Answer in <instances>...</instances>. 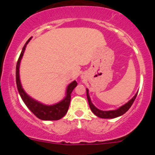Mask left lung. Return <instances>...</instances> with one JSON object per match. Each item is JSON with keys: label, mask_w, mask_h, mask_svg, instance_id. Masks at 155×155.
Wrapping results in <instances>:
<instances>
[{"label": "left lung", "mask_w": 155, "mask_h": 155, "mask_svg": "<svg viewBox=\"0 0 155 155\" xmlns=\"http://www.w3.org/2000/svg\"><path fill=\"white\" fill-rule=\"evenodd\" d=\"M87 91V102H88V104H89L90 109L92 111V113H94L95 116H97L98 117H100V118L102 119H113L116 118L118 116H122L124 115V113H127V111L129 110V109L131 107V105L134 103V100L136 98L137 95V93L132 98H131L130 101H129L127 103H126L125 105H122L121 107H120L119 109H116V110H109V111H102L100 110V109H97L95 106L92 104L91 101V98H90L89 94H88V89H86Z\"/></svg>", "instance_id": "1"}]
</instances>
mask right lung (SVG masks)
Listing matches in <instances>:
<instances>
[{
    "label": "right lung",
    "mask_w": 155,
    "mask_h": 155,
    "mask_svg": "<svg viewBox=\"0 0 155 155\" xmlns=\"http://www.w3.org/2000/svg\"><path fill=\"white\" fill-rule=\"evenodd\" d=\"M31 37L28 39V40L25 42V46H23L21 54H20L18 60L17 65H16V84H17L18 91L20 94L21 99L23 100V102L36 117L42 120H58L64 117L66 113H68L70 102H71V94L74 88L78 85V83H77L76 81H74L71 82V84H68V87H67L65 98L58 103H56L52 105H44L41 102H37L36 100L33 99L29 95H28L22 88L21 81H20L19 67H20V63H21V60L23 57V54H24L25 50L27 44L31 40Z\"/></svg>",
    "instance_id": "right-lung-1"
}]
</instances>
